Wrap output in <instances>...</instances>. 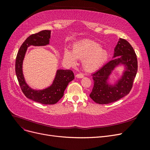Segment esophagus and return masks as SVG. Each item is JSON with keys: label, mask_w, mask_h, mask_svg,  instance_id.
<instances>
[{"label": "esophagus", "mask_w": 150, "mask_h": 150, "mask_svg": "<svg viewBox=\"0 0 150 150\" xmlns=\"http://www.w3.org/2000/svg\"><path fill=\"white\" fill-rule=\"evenodd\" d=\"M76 76L78 78H83V77H84V74H82V73H79V74H77Z\"/></svg>", "instance_id": "obj_1"}]
</instances>
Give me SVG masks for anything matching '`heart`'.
Returning <instances> with one entry per match:
<instances>
[{
	"label": "heart",
	"mask_w": 150,
	"mask_h": 150,
	"mask_svg": "<svg viewBox=\"0 0 150 150\" xmlns=\"http://www.w3.org/2000/svg\"><path fill=\"white\" fill-rule=\"evenodd\" d=\"M64 58L72 64L76 62V58L84 59V67L86 70L92 71L104 64L108 58V53L98 43L87 39L75 44L72 51L65 49Z\"/></svg>",
	"instance_id": "1"
}]
</instances>
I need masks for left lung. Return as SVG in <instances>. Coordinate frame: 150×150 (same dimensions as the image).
Wrapping results in <instances>:
<instances>
[{
	"label": "left lung",
	"instance_id": "1",
	"mask_svg": "<svg viewBox=\"0 0 150 150\" xmlns=\"http://www.w3.org/2000/svg\"><path fill=\"white\" fill-rule=\"evenodd\" d=\"M113 57L115 58L91 74L94 86L89 96L96 103L105 104L116 101L128 94L132 89L138 71L137 57L133 47L126 40L120 38ZM120 64H124L127 69L118 82L114 86L110 85L107 83L108 76Z\"/></svg>",
	"mask_w": 150,
	"mask_h": 150
}]
</instances>
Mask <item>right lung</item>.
<instances>
[{
  "label": "right lung",
  "instance_id": "add662e5",
  "mask_svg": "<svg viewBox=\"0 0 150 150\" xmlns=\"http://www.w3.org/2000/svg\"><path fill=\"white\" fill-rule=\"evenodd\" d=\"M51 30H44L30 35L22 44L17 54L16 74L22 91L25 96L35 102L43 104H54L62 98L67 86L74 78L71 70L57 71L56 78L50 87L43 90H34L26 84L22 73V62L27 49L30 46H46L49 43Z\"/></svg>",
  "mask_w": 150,
  "mask_h": 150
}]
</instances>
